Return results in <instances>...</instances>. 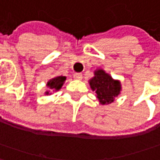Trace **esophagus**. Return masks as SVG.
<instances>
[{"label":"esophagus","mask_w":160,"mask_h":160,"mask_svg":"<svg viewBox=\"0 0 160 160\" xmlns=\"http://www.w3.org/2000/svg\"><path fill=\"white\" fill-rule=\"evenodd\" d=\"M73 78H74L75 80H80L82 79V74H81V73H74V74H73Z\"/></svg>","instance_id":"34e87169"}]
</instances>
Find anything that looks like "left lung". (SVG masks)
Masks as SVG:
<instances>
[{
	"label": "left lung",
	"instance_id": "left-lung-1",
	"mask_svg": "<svg viewBox=\"0 0 160 160\" xmlns=\"http://www.w3.org/2000/svg\"><path fill=\"white\" fill-rule=\"evenodd\" d=\"M94 76L89 80V86L96 94L101 105H108L112 103L118 95H120L122 87L120 80L113 79L103 69H96Z\"/></svg>",
	"mask_w": 160,
	"mask_h": 160
}]
</instances>
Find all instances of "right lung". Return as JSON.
Returning <instances> with one entry per match:
<instances>
[{
	"instance_id": "1",
	"label": "right lung",
	"mask_w": 160,
	"mask_h": 160,
	"mask_svg": "<svg viewBox=\"0 0 160 160\" xmlns=\"http://www.w3.org/2000/svg\"><path fill=\"white\" fill-rule=\"evenodd\" d=\"M66 80V77L65 76H56L54 78H52L51 80H48L46 87H47V90L44 92L45 95H52V92H56L58 90L61 89V87L63 86L64 82Z\"/></svg>"
}]
</instances>
